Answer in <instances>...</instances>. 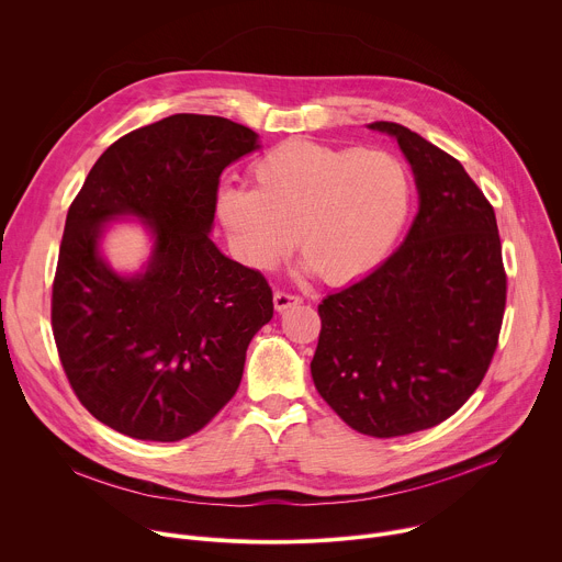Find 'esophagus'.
I'll list each match as a JSON object with an SVG mask.
<instances>
[{
  "instance_id": "esophagus-1",
  "label": "esophagus",
  "mask_w": 562,
  "mask_h": 562,
  "mask_svg": "<svg viewBox=\"0 0 562 562\" xmlns=\"http://www.w3.org/2000/svg\"><path fill=\"white\" fill-rule=\"evenodd\" d=\"M300 302H302V297L295 295V293H289V291H282V289H278V291L273 293L276 311H286L289 306H295V304H300Z\"/></svg>"
}]
</instances>
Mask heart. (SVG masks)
I'll list each match as a JSON object with an SVG mask.
<instances>
[{
  "instance_id": "b5f03b06",
  "label": "heart",
  "mask_w": 562,
  "mask_h": 562,
  "mask_svg": "<svg viewBox=\"0 0 562 562\" xmlns=\"http://www.w3.org/2000/svg\"><path fill=\"white\" fill-rule=\"evenodd\" d=\"M254 189L226 187L217 215L237 256L269 269L293 233L306 265L329 282H349L373 271L403 233L414 180L389 150L289 139L249 169Z\"/></svg>"
}]
</instances>
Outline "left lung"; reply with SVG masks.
<instances>
[{
    "instance_id": "left-lung-1",
    "label": "left lung",
    "mask_w": 562,
    "mask_h": 562,
    "mask_svg": "<svg viewBox=\"0 0 562 562\" xmlns=\"http://www.w3.org/2000/svg\"><path fill=\"white\" fill-rule=\"evenodd\" d=\"M418 215L378 269L317 304L311 375L356 431L395 438L440 425L483 382L503 327L507 273L496 213L456 157L395 122Z\"/></svg>"
}]
</instances>
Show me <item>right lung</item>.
Segmentation results:
<instances>
[{
	"label": "right lung",
	"instance_id": "obj_1",
	"mask_svg": "<svg viewBox=\"0 0 562 562\" xmlns=\"http://www.w3.org/2000/svg\"><path fill=\"white\" fill-rule=\"evenodd\" d=\"M258 135L178 113L113 142L75 195L53 280L50 323L75 395L106 427L153 442L198 434L235 395L251 338L273 317L267 278L211 243L222 171ZM142 216L156 235L144 274L117 277L103 224Z\"/></svg>",
	"mask_w": 562,
	"mask_h": 562
}]
</instances>
